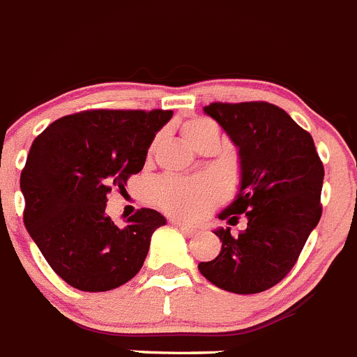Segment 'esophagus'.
Instances as JSON below:
<instances>
[{"label":"esophagus","mask_w":357,"mask_h":357,"mask_svg":"<svg viewBox=\"0 0 357 357\" xmlns=\"http://www.w3.org/2000/svg\"><path fill=\"white\" fill-rule=\"evenodd\" d=\"M176 226H178L179 230L183 231V234L185 235H188V237H192V235H196L197 234V230L196 228H192V226H188V225H185V222H174Z\"/></svg>","instance_id":"esophagus-1"}]
</instances>
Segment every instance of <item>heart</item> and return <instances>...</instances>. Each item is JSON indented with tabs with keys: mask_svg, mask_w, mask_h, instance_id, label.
I'll return each mask as SVG.
<instances>
[{
	"mask_svg": "<svg viewBox=\"0 0 357 357\" xmlns=\"http://www.w3.org/2000/svg\"><path fill=\"white\" fill-rule=\"evenodd\" d=\"M215 129L212 122L204 119L188 120L183 123L181 135L187 144L196 147L197 142L208 131ZM225 196V185L213 176L199 178H178L167 176L153 188V199L163 212L183 221H196L215 206Z\"/></svg>",
	"mask_w": 357,
	"mask_h": 357,
	"instance_id": "1",
	"label": "heart"
}]
</instances>
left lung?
<instances>
[{
  "mask_svg": "<svg viewBox=\"0 0 357 357\" xmlns=\"http://www.w3.org/2000/svg\"><path fill=\"white\" fill-rule=\"evenodd\" d=\"M238 149L241 185L234 203L219 219H248V228L213 234L221 253L199 262L213 286L237 294H253L277 286L293 269L303 244L321 217L324 163L312 136L278 105L238 102L204 105Z\"/></svg>",
  "mask_w": 357,
  "mask_h": 357,
  "instance_id": "8db88e82",
  "label": "left lung"
}]
</instances>
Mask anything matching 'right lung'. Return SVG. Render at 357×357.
<instances>
[{
  "instance_id": "add662e5",
  "label": "right lung",
  "mask_w": 357,
  "mask_h": 357,
  "mask_svg": "<svg viewBox=\"0 0 357 357\" xmlns=\"http://www.w3.org/2000/svg\"><path fill=\"white\" fill-rule=\"evenodd\" d=\"M172 111L89 109L50 123L33 140L21 172L23 221L66 284L98 293L120 287L144 266L165 217L142 208L116 226L105 213L111 188L145 165L154 136Z\"/></svg>"
}]
</instances>
